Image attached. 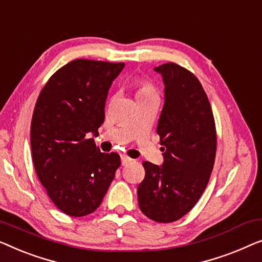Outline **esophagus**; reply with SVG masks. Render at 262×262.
I'll use <instances>...</instances> for the list:
<instances>
[{"instance_id": "esophagus-1", "label": "esophagus", "mask_w": 262, "mask_h": 262, "mask_svg": "<svg viewBox=\"0 0 262 262\" xmlns=\"http://www.w3.org/2000/svg\"><path fill=\"white\" fill-rule=\"evenodd\" d=\"M121 161H122V165H127V164L132 163L133 159L127 156H121Z\"/></svg>"}]
</instances>
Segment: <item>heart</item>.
<instances>
[{
  "label": "heart",
  "instance_id": "b5f03b06",
  "mask_svg": "<svg viewBox=\"0 0 262 262\" xmlns=\"http://www.w3.org/2000/svg\"><path fill=\"white\" fill-rule=\"evenodd\" d=\"M136 86H138V93H136V96H138V97H140V96L148 95V94H156L152 84L147 82L145 79L138 80V82H136Z\"/></svg>",
  "mask_w": 262,
  "mask_h": 262
}]
</instances>
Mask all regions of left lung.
Segmentation results:
<instances>
[{
	"mask_svg": "<svg viewBox=\"0 0 262 262\" xmlns=\"http://www.w3.org/2000/svg\"><path fill=\"white\" fill-rule=\"evenodd\" d=\"M154 71L165 84L157 128L164 163L143 161L146 174L138 186V201L148 219L169 223L186 215L208 185L216 157V127L208 96L192 72L174 62Z\"/></svg>",
	"mask_w": 262,
	"mask_h": 262,
	"instance_id": "obj_1",
	"label": "left lung"
}]
</instances>
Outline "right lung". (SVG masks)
<instances>
[{
  "instance_id": "obj_1",
  "label": "right lung",
  "mask_w": 262,
  "mask_h": 262,
  "mask_svg": "<svg viewBox=\"0 0 262 262\" xmlns=\"http://www.w3.org/2000/svg\"><path fill=\"white\" fill-rule=\"evenodd\" d=\"M124 62L76 59L52 75L35 103L31 124L35 172L54 205L86 216L101 205L121 159L102 153L94 139L104 122L113 80Z\"/></svg>"
}]
</instances>
